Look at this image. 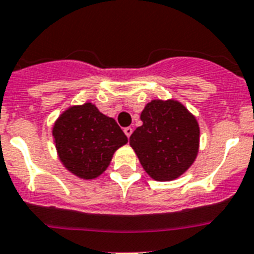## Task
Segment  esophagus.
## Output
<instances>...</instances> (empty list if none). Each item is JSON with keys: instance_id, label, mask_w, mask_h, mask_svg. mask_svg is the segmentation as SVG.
Returning a JSON list of instances; mask_svg holds the SVG:
<instances>
[{"instance_id": "esophagus-1", "label": "esophagus", "mask_w": 254, "mask_h": 254, "mask_svg": "<svg viewBox=\"0 0 254 254\" xmlns=\"http://www.w3.org/2000/svg\"><path fill=\"white\" fill-rule=\"evenodd\" d=\"M132 131H133V129L131 128V127H126V128H125V133H126V136H127V137H129V136H131V135H132Z\"/></svg>"}]
</instances>
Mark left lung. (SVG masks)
<instances>
[{
  "label": "left lung",
  "mask_w": 254,
  "mask_h": 254,
  "mask_svg": "<svg viewBox=\"0 0 254 254\" xmlns=\"http://www.w3.org/2000/svg\"><path fill=\"white\" fill-rule=\"evenodd\" d=\"M143 125L129 136L147 174L173 181L194 164L199 152V125L177 99H152L140 114Z\"/></svg>",
  "instance_id": "left-lung-1"
}]
</instances>
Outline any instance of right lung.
<instances>
[{
  "label": "right lung",
  "mask_w": 254,
  "mask_h": 254,
  "mask_svg": "<svg viewBox=\"0 0 254 254\" xmlns=\"http://www.w3.org/2000/svg\"><path fill=\"white\" fill-rule=\"evenodd\" d=\"M59 160L81 180H94L109 168L115 151L128 139L113 118L92 102L73 105L52 126Z\"/></svg>",
  "instance_id": "obj_1"
}]
</instances>
